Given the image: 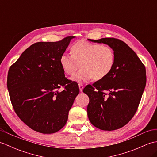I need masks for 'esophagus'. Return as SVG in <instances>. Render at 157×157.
I'll return each instance as SVG.
<instances>
[{"instance_id":"34e87169","label":"esophagus","mask_w":157,"mask_h":157,"mask_svg":"<svg viewBox=\"0 0 157 157\" xmlns=\"http://www.w3.org/2000/svg\"><path fill=\"white\" fill-rule=\"evenodd\" d=\"M79 91L82 92L83 90V88H84V86L82 84H79Z\"/></svg>"}]
</instances>
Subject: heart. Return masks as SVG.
Wrapping results in <instances>:
<instances>
[{
	"mask_svg": "<svg viewBox=\"0 0 157 157\" xmlns=\"http://www.w3.org/2000/svg\"><path fill=\"white\" fill-rule=\"evenodd\" d=\"M71 55L63 54L60 64L66 74L71 75L78 68L80 69L71 79L78 83L88 82L94 78L100 80L107 76L115 61L114 51L109 46L80 40L71 48Z\"/></svg>",
	"mask_w": 157,
	"mask_h": 157,
	"instance_id": "obj_1",
	"label": "heart"
}]
</instances>
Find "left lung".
<instances>
[{
    "label": "left lung",
    "instance_id": "1",
    "mask_svg": "<svg viewBox=\"0 0 157 157\" xmlns=\"http://www.w3.org/2000/svg\"><path fill=\"white\" fill-rule=\"evenodd\" d=\"M88 40L108 45L115 56L111 73L92 86H86L83 90L90 99L88 119L100 129H119L132 119L137 111L146 84L145 67L136 52L120 40Z\"/></svg>",
    "mask_w": 157,
    "mask_h": 157
}]
</instances>
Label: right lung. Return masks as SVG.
<instances>
[{
	"mask_svg": "<svg viewBox=\"0 0 157 157\" xmlns=\"http://www.w3.org/2000/svg\"><path fill=\"white\" fill-rule=\"evenodd\" d=\"M74 38L33 44L10 67L7 88L13 109L36 132L53 134L62 129L79 94L78 85L65 78L60 64V57ZM61 86L65 89L60 92Z\"/></svg>",
	"mask_w": 157,
	"mask_h": 157,
	"instance_id": "1",
	"label": "right lung"
}]
</instances>
